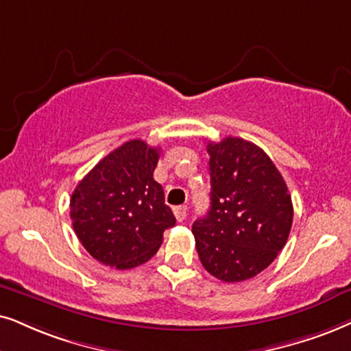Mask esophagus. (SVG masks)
Returning a JSON list of instances; mask_svg holds the SVG:
<instances>
[{
	"instance_id": "34e87169",
	"label": "esophagus",
	"mask_w": 351,
	"mask_h": 351,
	"mask_svg": "<svg viewBox=\"0 0 351 351\" xmlns=\"http://www.w3.org/2000/svg\"><path fill=\"white\" fill-rule=\"evenodd\" d=\"M173 212H175V217L178 221H183L186 219V215H188V207L186 206H178L173 208Z\"/></svg>"
}]
</instances>
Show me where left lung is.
I'll return each instance as SVG.
<instances>
[{
    "label": "left lung",
    "mask_w": 351,
    "mask_h": 351,
    "mask_svg": "<svg viewBox=\"0 0 351 351\" xmlns=\"http://www.w3.org/2000/svg\"><path fill=\"white\" fill-rule=\"evenodd\" d=\"M210 208L193 223L204 269L233 283L267 269L285 246L293 204L269 155L241 137L207 143Z\"/></svg>",
    "instance_id": "8db88e82"
}]
</instances>
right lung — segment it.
Masks as SVG:
<instances>
[{"label": "right lung", "mask_w": 351, "mask_h": 351, "mask_svg": "<svg viewBox=\"0 0 351 351\" xmlns=\"http://www.w3.org/2000/svg\"><path fill=\"white\" fill-rule=\"evenodd\" d=\"M160 149L132 139L97 163L74 189L69 215L79 241L99 263L132 269L158 251L175 225L154 180Z\"/></svg>", "instance_id": "obj_1"}]
</instances>
